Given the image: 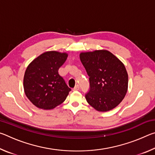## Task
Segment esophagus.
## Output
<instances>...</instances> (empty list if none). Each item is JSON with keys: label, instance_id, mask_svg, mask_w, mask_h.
<instances>
[{"label": "esophagus", "instance_id": "1", "mask_svg": "<svg viewBox=\"0 0 155 155\" xmlns=\"http://www.w3.org/2000/svg\"><path fill=\"white\" fill-rule=\"evenodd\" d=\"M79 89H80L79 85H77L74 88H73V90H74V91H77V90H79Z\"/></svg>", "mask_w": 155, "mask_h": 155}]
</instances>
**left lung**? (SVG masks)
Instances as JSON below:
<instances>
[{"label":"left lung","mask_w":155,"mask_h":155,"mask_svg":"<svg viewBox=\"0 0 155 155\" xmlns=\"http://www.w3.org/2000/svg\"><path fill=\"white\" fill-rule=\"evenodd\" d=\"M80 59L90 81L85 98L99 111L117 107L124 99L128 89V74L124 64L105 50L82 52Z\"/></svg>","instance_id":"1"}]
</instances>
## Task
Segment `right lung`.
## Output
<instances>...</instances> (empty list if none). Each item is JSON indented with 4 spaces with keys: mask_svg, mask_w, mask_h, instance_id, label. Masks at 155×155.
<instances>
[{
    "mask_svg": "<svg viewBox=\"0 0 155 155\" xmlns=\"http://www.w3.org/2000/svg\"><path fill=\"white\" fill-rule=\"evenodd\" d=\"M67 57L66 53L46 52L27 67L23 83L25 92L31 103L38 108H54L65 101L71 91L58 73Z\"/></svg>",
    "mask_w": 155,
    "mask_h": 155,
    "instance_id": "add662e5",
    "label": "right lung"
}]
</instances>
